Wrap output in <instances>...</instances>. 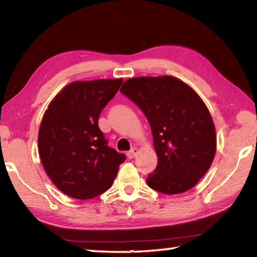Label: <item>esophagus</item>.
<instances>
[{
  "instance_id": "34e87169",
  "label": "esophagus",
  "mask_w": 257,
  "mask_h": 257,
  "mask_svg": "<svg viewBox=\"0 0 257 257\" xmlns=\"http://www.w3.org/2000/svg\"><path fill=\"white\" fill-rule=\"evenodd\" d=\"M137 153H138V150L136 149V147H134V149H132L130 150L128 153H127V158L129 159V160H132V159H134L135 156L137 155Z\"/></svg>"
}]
</instances>
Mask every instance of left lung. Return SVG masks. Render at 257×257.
<instances>
[{
  "label": "left lung",
  "instance_id": "left-lung-1",
  "mask_svg": "<svg viewBox=\"0 0 257 257\" xmlns=\"http://www.w3.org/2000/svg\"><path fill=\"white\" fill-rule=\"evenodd\" d=\"M120 92L149 120L158 165L146 182L163 194H180L197 184L215 155V128L196 92L175 77H137Z\"/></svg>",
  "mask_w": 257,
  "mask_h": 257
}]
</instances>
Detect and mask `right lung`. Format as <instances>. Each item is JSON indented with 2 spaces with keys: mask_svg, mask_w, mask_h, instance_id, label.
<instances>
[{
  "mask_svg": "<svg viewBox=\"0 0 257 257\" xmlns=\"http://www.w3.org/2000/svg\"><path fill=\"white\" fill-rule=\"evenodd\" d=\"M122 79L73 81L50 103L38 133L47 176L68 196L89 199L106 191L125 155L107 146L98 127L101 111Z\"/></svg>",
  "mask_w": 257,
  "mask_h": 257,
  "instance_id": "1",
  "label": "right lung"
}]
</instances>
